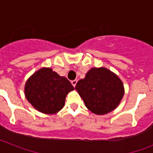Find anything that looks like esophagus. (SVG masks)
Returning <instances> with one entry per match:
<instances>
[{"mask_svg":"<svg viewBox=\"0 0 153 153\" xmlns=\"http://www.w3.org/2000/svg\"><path fill=\"white\" fill-rule=\"evenodd\" d=\"M76 83H77V80H73V81H71V84H72V86H76Z\"/></svg>","mask_w":153,"mask_h":153,"instance_id":"1","label":"esophagus"}]
</instances>
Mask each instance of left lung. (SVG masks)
<instances>
[{"label":"left lung","instance_id":"1","mask_svg":"<svg viewBox=\"0 0 153 153\" xmlns=\"http://www.w3.org/2000/svg\"><path fill=\"white\" fill-rule=\"evenodd\" d=\"M75 90L87 109L98 115L114 110L124 95L121 79L104 67L90 70L85 79L77 82Z\"/></svg>","mask_w":153,"mask_h":153}]
</instances>
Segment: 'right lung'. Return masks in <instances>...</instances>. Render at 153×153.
Masks as SVG:
<instances>
[{"label": "right lung", "mask_w": 153, "mask_h": 153, "mask_svg": "<svg viewBox=\"0 0 153 153\" xmlns=\"http://www.w3.org/2000/svg\"><path fill=\"white\" fill-rule=\"evenodd\" d=\"M74 86L65 77L51 68H43L32 74L25 84L27 101L44 114H55L62 109L66 96Z\"/></svg>", "instance_id": "1"}]
</instances>
